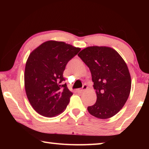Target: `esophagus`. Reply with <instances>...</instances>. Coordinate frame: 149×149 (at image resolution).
<instances>
[{
  "label": "esophagus",
  "instance_id": "34e87169",
  "mask_svg": "<svg viewBox=\"0 0 149 149\" xmlns=\"http://www.w3.org/2000/svg\"><path fill=\"white\" fill-rule=\"evenodd\" d=\"M87 88H88L87 85H86V84H84L83 88H82L81 89H79L78 91H81V92H83V91H86V90H87Z\"/></svg>",
  "mask_w": 149,
  "mask_h": 149
}]
</instances>
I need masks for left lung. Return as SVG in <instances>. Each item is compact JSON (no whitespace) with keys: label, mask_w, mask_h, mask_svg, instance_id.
Wrapping results in <instances>:
<instances>
[{"label":"left lung","mask_w":149,"mask_h":149,"mask_svg":"<svg viewBox=\"0 0 149 149\" xmlns=\"http://www.w3.org/2000/svg\"><path fill=\"white\" fill-rule=\"evenodd\" d=\"M78 56L90 68L97 94L96 102L88 107V112L100 119L115 116L130 94L131 78L127 64L109 47H88Z\"/></svg>","instance_id":"1"}]
</instances>
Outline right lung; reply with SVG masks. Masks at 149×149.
<instances>
[{
  "label": "right lung",
  "mask_w": 149,
  "mask_h": 149,
  "mask_svg": "<svg viewBox=\"0 0 149 149\" xmlns=\"http://www.w3.org/2000/svg\"><path fill=\"white\" fill-rule=\"evenodd\" d=\"M80 50L63 42L49 40L31 52L25 68V90L31 105L40 115L56 116L66 109L73 93L66 84H61L63 72Z\"/></svg>",
  "instance_id": "right-lung-1"
}]
</instances>
